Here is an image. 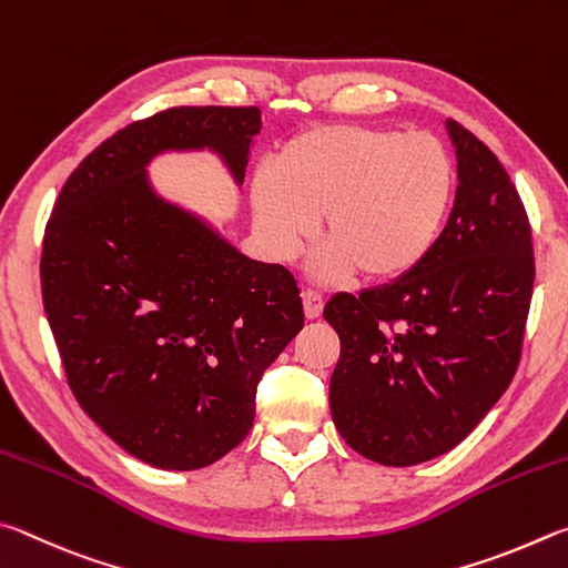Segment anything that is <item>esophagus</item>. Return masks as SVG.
<instances>
[{"mask_svg": "<svg viewBox=\"0 0 568 568\" xmlns=\"http://www.w3.org/2000/svg\"><path fill=\"white\" fill-rule=\"evenodd\" d=\"M302 302H304V314L306 320H316L324 310V296L314 290H304L302 292Z\"/></svg>", "mask_w": 568, "mask_h": 568, "instance_id": "34e87169", "label": "esophagus"}]
</instances>
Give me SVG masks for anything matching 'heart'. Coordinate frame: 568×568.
<instances>
[{"label": "heart", "mask_w": 568, "mask_h": 568, "mask_svg": "<svg viewBox=\"0 0 568 568\" xmlns=\"http://www.w3.org/2000/svg\"><path fill=\"white\" fill-rule=\"evenodd\" d=\"M452 194L454 166L436 136L324 124L292 136L274 166L258 169L252 212L276 262H292L322 216L329 244L316 274L396 282L432 254Z\"/></svg>", "instance_id": "obj_1"}]
</instances>
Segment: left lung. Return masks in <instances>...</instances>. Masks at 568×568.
Returning <instances> with one entry per match:
<instances>
[{
	"label": "left lung",
	"mask_w": 568,
	"mask_h": 568,
	"mask_svg": "<svg viewBox=\"0 0 568 568\" xmlns=\"http://www.w3.org/2000/svg\"><path fill=\"white\" fill-rule=\"evenodd\" d=\"M459 159L454 209L399 282L336 294L324 320L342 354L329 406L342 439L384 466L452 452L511 384L534 292L531 224L499 159L446 122Z\"/></svg>",
	"instance_id": "1"
}]
</instances>
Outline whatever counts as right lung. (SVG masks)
<instances>
[{"instance_id": "obj_1", "label": "right lung", "mask_w": 568, "mask_h": 568, "mask_svg": "<svg viewBox=\"0 0 568 568\" xmlns=\"http://www.w3.org/2000/svg\"><path fill=\"white\" fill-rule=\"evenodd\" d=\"M256 106H172L87 154L44 226L42 300L64 376L106 436L159 469L222 459L266 366L304 326L290 268L239 254L149 189L164 149L212 146L244 179Z\"/></svg>"}]
</instances>
